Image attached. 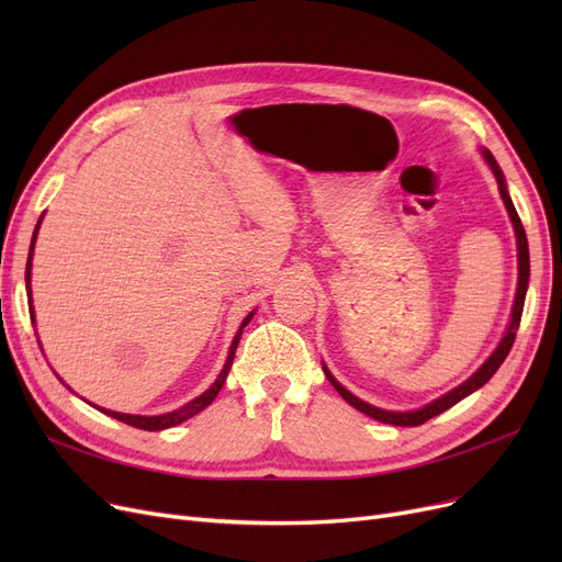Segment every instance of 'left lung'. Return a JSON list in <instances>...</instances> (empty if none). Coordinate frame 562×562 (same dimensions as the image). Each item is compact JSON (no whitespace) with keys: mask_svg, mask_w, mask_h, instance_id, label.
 <instances>
[{"mask_svg":"<svg viewBox=\"0 0 562 562\" xmlns=\"http://www.w3.org/2000/svg\"><path fill=\"white\" fill-rule=\"evenodd\" d=\"M481 155L485 159V164L492 168V173H495L497 178V187H499V196L504 201L506 206V213L508 217H512V225H514V232H516V248H518V288H516V297H514V307H512V318H508V326H506V333L504 337L499 339V345L495 347V351H492L485 363L473 372V375L469 380H464L459 386L450 389L448 394L438 396L436 401L427 403L417 407V411H384V407H378V405H370L366 401H361L359 396H353L349 389H345L342 384H339L333 372L328 370V366L323 363V372H326L328 382L337 389V394L342 396L351 407H356V411L378 419V422H384V424H391V427H419V424H424L427 419L446 413L448 407H452L454 403H459L462 398H467L469 394H473V391H479L485 382H490V378L495 375V372L499 370V366L504 363V359L508 356V351H512L514 347V339H516V333H518V326H520V316H522V304H525V293H527V283H530V248H527V236H525V229H522V223L520 217L516 213V206L512 196H508V187H506V178L502 173L499 164L495 161V157L490 155V149H481Z\"/></svg>","mask_w":562,"mask_h":562,"instance_id":"1","label":"left lung"}]
</instances>
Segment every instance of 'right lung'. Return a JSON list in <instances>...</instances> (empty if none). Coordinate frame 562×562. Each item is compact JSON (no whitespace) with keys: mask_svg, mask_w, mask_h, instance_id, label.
Returning <instances> with one entry per match:
<instances>
[{"mask_svg":"<svg viewBox=\"0 0 562 562\" xmlns=\"http://www.w3.org/2000/svg\"><path fill=\"white\" fill-rule=\"evenodd\" d=\"M42 220H44V213H42V217L37 220V227H35V234H32V244H30V252H27V267H25V291H27V304H30V318H32V323H35V307H32V285H30V279H32V255H35V241H37V234H40V227H42ZM255 316V310L241 321V326H239V330H236V335H234V339H232V345H229V351H227V361H225V366H223V370H220V375H217V380L203 391L201 396H196L194 401H190V403H184L182 407H178V411H173V413H164V415H128V413H114V411H105V407H98L100 413H105V415H110V417H114V419H119V422H124V424H131V427H135V429H145V431H161V429H171V427H176V424H182L184 419H190V417H194V415H199L203 407H209L213 401H215V396H217V391L223 389V384H225V380H227V375H229V368H232V361H234V353H236V347H239V339H241V333H244V328L248 326L250 323V318ZM40 342V339H37ZM60 380V378H58ZM63 382V380H60ZM65 384V382H63ZM70 389V386H67Z\"/></svg>","mask_w":562,"mask_h":562,"instance_id":"1","label":"right lung"}]
</instances>
